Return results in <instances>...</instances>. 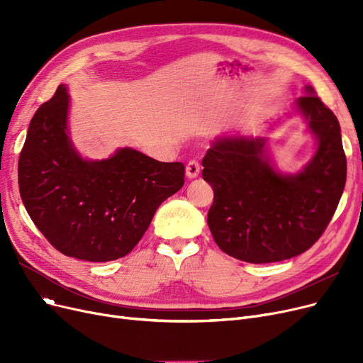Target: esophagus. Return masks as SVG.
I'll list each match as a JSON object with an SVG mask.
<instances>
[{
  "label": "esophagus",
  "mask_w": 363,
  "mask_h": 363,
  "mask_svg": "<svg viewBox=\"0 0 363 363\" xmlns=\"http://www.w3.org/2000/svg\"><path fill=\"white\" fill-rule=\"evenodd\" d=\"M185 175L188 179H194L200 175V163L196 160H191L185 167Z\"/></svg>",
  "instance_id": "34e87169"
}]
</instances>
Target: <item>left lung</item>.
Returning a JSON list of instances; mask_svg holds the SVG:
<instances>
[{
  "label": "left lung",
  "instance_id": "left-lung-1",
  "mask_svg": "<svg viewBox=\"0 0 363 363\" xmlns=\"http://www.w3.org/2000/svg\"><path fill=\"white\" fill-rule=\"evenodd\" d=\"M291 111L315 138L311 160L282 172L269 137L233 130L211 143L203 179L213 188L207 225L220 250L249 263H271L306 252L325 231L346 185V156L335 114L311 85ZM281 121L274 122V130Z\"/></svg>",
  "mask_w": 363,
  "mask_h": 363
}]
</instances>
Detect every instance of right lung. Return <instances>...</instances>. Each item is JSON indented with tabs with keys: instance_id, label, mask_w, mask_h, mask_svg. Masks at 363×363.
I'll list each match as a JSON object with an SVG mask.
<instances>
[{
	"instance_id": "obj_1",
	"label": "right lung",
	"mask_w": 363,
	"mask_h": 363,
	"mask_svg": "<svg viewBox=\"0 0 363 363\" xmlns=\"http://www.w3.org/2000/svg\"><path fill=\"white\" fill-rule=\"evenodd\" d=\"M70 95L62 84L36 110L18 159L26 211L60 253L88 262L126 256L159 206L184 185V164L130 147L107 159L82 157L69 128Z\"/></svg>"
}]
</instances>
